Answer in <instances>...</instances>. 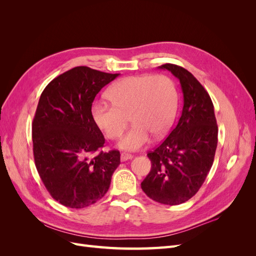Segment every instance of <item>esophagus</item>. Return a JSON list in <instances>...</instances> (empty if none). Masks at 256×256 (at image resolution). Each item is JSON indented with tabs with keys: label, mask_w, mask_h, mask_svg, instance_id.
<instances>
[{
	"label": "esophagus",
	"mask_w": 256,
	"mask_h": 256,
	"mask_svg": "<svg viewBox=\"0 0 256 256\" xmlns=\"http://www.w3.org/2000/svg\"><path fill=\"white\" fill-rule=\"evenodd\" d=\"M132 158H134L132 154H128V152H122V154H120V160H122V161H127V160L132 159Z\"/></svg>",
	"instance_id": "1"
}]
</instances>
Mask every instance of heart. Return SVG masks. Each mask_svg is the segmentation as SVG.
<instances>
[{
    "instance_id": "heart-1",
    "label": "heart",
    "mask_w": 256,
    "mask_h": 256,
    "mask_svg": "<svg viewBox=\"0 0 256 256\" xmlns=\"http://www.w3.org/2000/svg\"><path fill=\"white\" fill-rule=\"evenodd\" d=\"M112 104L96 102L92 116L109 138L122 136L127 116L134 124L118 142L122 150H138L150 142L152 134L164 136L177 111V92L173 82L164 74L126 76L108 90Z\"/></svg>"
}]
</instances>
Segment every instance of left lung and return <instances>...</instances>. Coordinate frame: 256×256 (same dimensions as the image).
<instances>
[{
	"label": "left lung",
	"instance_id": "1",
	"mask_svg": "<svg viewBox=\"0 0 256 256\" xmlns=\"http://www.w3.org/2000/svg\"><path fill=\"white\" fill-rule=\"evenodd\" d=\"M159 68L171 72L180 80L184 106L168 136L147 154L152 168L141 188L158 203L180 205L196 194L210 171L218 126L212 99L194 76L174 64Z\"/></svg>",
	"mask_w": 256,
	"mask_h": 256
}]
</instances>
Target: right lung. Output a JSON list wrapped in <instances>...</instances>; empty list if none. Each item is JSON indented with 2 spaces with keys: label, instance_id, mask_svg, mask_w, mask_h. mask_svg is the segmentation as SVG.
I'll list each match as a JSON object with an SVG mask.
<instances>
[{
  "label": "right lung",
  "instance_id": "obj_1",
  "mask_svg": "<svg viewBox=\"0 0 256 256\" xmlns=\"http://www.w3.org/2000/svg\"><path fill=\"white\" fill-rule=\"evenodd\" d=\"M118 76L78 66L42 92L32 124L35 166L51 196L66 207L95 204L120 164L118 150L97 152L104 136L92 116L96 95Z\"/></svg>",
  "mask_w": 256,
  "mask_h": 256
}]
</instances>
